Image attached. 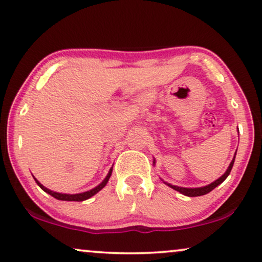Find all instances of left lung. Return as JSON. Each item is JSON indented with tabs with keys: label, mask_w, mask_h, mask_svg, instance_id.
<instances>
[{
	"label": "left lung",
	"mask_w": 262,
	"mask_h": 262,
	"mask_svg": "<svg viewBox=\"0 0 262 262\" xmlns=\"http://www.w3.org/2000/svg\"><path fill=\"white\" fill-rule=\"evenodd\" d=\"M236 151H237V150H236ZM235 158H236V154H235V156H233L232 161H231V164H230V166H229V168L226 169V172L224 173V174H223L222 177H220L219 179H216L215 182L210 183L209 185L202 186V188H181V186H176V185H172V184H167V183H166V184H167V185L169 186V188L174 189V190H177V191H179L181 193H183V195L189 196V198H195V196L206 195V193H208V192L212 191L213 189H215L216 186H218L219 184H222V183L227 178V176L230 174L231 169H232L233 162H235ZM154 162H155V160H154Z\"/></svg>",
	"instance_id": "obj_1"
}]
</instances>
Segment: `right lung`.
Here are the masks:
<instances>
[{
    "mask_svg": "<svg viewBox=\"0 0 262 262\" xmlns=\"http://www.w3.org/2000/svg\"><path fill=\"white\" fill-rule=\"evenodd\" d=\"M112 171H113V167H112V168L110 169V172H108V174H107L106 178H104V181L102 182L100 185H97L96 188L91 189V190H89V191H85V192L73 193V195H70V193H60V192L52 191V190L47 189L46 186H43L42 184H40V183H39L38 181H37V179H35V181H36L37 184H38V186H39L40 189L44 190V191H46L47 193H49V195H52L53 198H55V199H57V200H61V201H78V202H79V201H85V200L90 199L91 196H94L95 193H97L98 191H100L101 189H103L104 186H106L107 183H108V181H110L111 174H112Z\"/></svg>",
    "mask_w": 262,
    "mask_h": 262,
    "instance_id": "obj_1",
    "label": "right lung"
}]
</instances>
